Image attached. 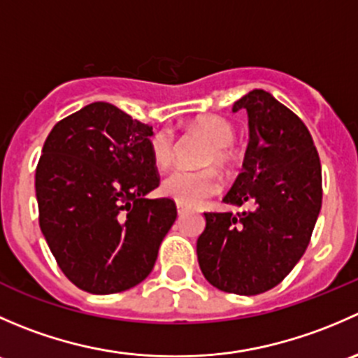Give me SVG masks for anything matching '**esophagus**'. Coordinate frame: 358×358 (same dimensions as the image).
Listing matches in <instances>:
<instances>
[{
    "instance_id": "esophagus-1",
    "label": "esophagus",
    "mask_w": 358,
    "mask_h": 358,
    "mask_svg": "<svg viewBox=\"0 0 358 358\" xmlns=\"http://www.w3.org/2000/svg\"><path fill=\"white\" fill-rule=\"evenodd\" d=\"M176 209H178V215H180V216H183L187 211H189V209H187L183 204H180V202H176Z\"/></svg>"
}]
</instances>
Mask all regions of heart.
<instances>
[{
  "label": "heart",
  "instance_id": "1",
  "mask_svg": "<svg viewBox=\"0 0 358 358\" xmlns=\"http://www.w3.org/2000/svg\"><path fill=\"white\" fill-rule=\"evenodd\" d=\"M194 128L211 140V149L208 152L209 162H218L223 168H229L234 161V150L230 142L234 140V126L229 119L222 115H201L194 121ZM150 154L159 168L171 164L175 156V135L169 128L159 129L150 138ZM162 194L169 199H175L183 206H197L209 196L220 190V176L215 169H187L178 168L169 173L161 185Z\"/></svg>",
  "mask_w": 358,
  "mask_h": 358
}]
</instances>
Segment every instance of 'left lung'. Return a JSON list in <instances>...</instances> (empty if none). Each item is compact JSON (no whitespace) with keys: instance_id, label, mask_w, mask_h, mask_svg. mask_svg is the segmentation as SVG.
<instances>
[{"instance_id":"obj_1","label":"left lung","mask_w":358,"mask_h":358,"mask_svg":"<svg viewBox=\"0 0 358 358\" xmlns=\"http://www.w3.org/2000/svg\"><path fill=\"white\" fill-rule=\"evenodd\" d=\"M248 110L243 173L223 201L237 213H204L197 259L220 291L255 296L282 282L308 248L322 206V169L305 122L268 92L234 103Z\"/></svg>"}]
</instances>
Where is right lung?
I'll use <instances>...</instances> for the list:
<instances>
[{"label": "right lung", "instance_id": "add662e5", "mask_svg": "<svg viewBox=\"0 0 358 358\" xmlns=\"http://www.w3.org/2000/svg\"><path fill=\"white\" fill-rule=\"evenodd\" d=\"M150 136L152 126L93 102L57 122L43 145L36 168L39 227L79 289L114 294L152 272L176 204L145 199L159 185Z\"/></svg>", "mask_w": 358, "mask_h": 358}]
</instances>
